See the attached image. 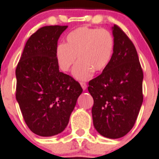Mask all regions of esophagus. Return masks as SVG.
<instances>
[{"instance_id": "esophagus-1", "label": "esophagus", "mask_w": 159, "mask_h": 159, "mask_svg": "<svg viewBox=\"0 0 159 159\" xmlns=\"http://www.w3.org/2000/svg\"><path fill=\"white\" fill-rule=\"evenodd\" d=\"M80 85L83 89L86 90V88H87V84L85 82H80Z\"/></svg>"}]
</instances>
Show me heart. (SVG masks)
Wrapping results in <instances>:
<instances>
[{"label": "heart", "instance_id": "heart-1", "mask_svg": "<svg viewBox=\"0 0 159 159\" xmlns=\"http://www.w3.org/2000/svg\"><path fill=\"white\" fill-rule=\"evenodd\" d=\"M113 49V39L106 29L81 27L68 34L66 44L57 48V58L61 69L68 72L76 62L74 75L79 80H87L93 71L100 72L108 65Z\"/></svg>", "mask_w": 159, "mask_h": 159}]
</instances>
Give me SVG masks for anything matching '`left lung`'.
I'll use <instances>...</instances> for the list:
<instances>
[{"instance_id": "left-lung-1", "label": "left lung", "mask_w": 159, "mask_h": 159, "mask_svg": "<svg viewBox=\"0 0 159 159\" xmlns=\"http://www.w3.org/2000/svg\"><path fill=\"white\" fill-rule=\"evenodd\" d=\"M113 53L98 76L88 83L94 99L93 123L102 136L118 139L136 123L143 100V73L134 44L119 26L113 27Z\"/></svg>"}]
</instances>
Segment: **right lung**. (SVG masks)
<instances>
[{
  "instance_id": "right-lung-1",
  "label": "right lung",
  "mask_w": 159,
  "mask_h": 159,
  "mask_svg": "<svg viewBox=\"0 0 159 159\" xmlns=\"http://www.w3.org/2000/svg\"><path fill=\"white\" fill-rule=\"evenodd\" d=\"M68 26H46L31 34L16 69V98L27 127L40 136L63 132L82 93L80 84L59 71L57 48Z\"/></svg>"
}]
</instances>
